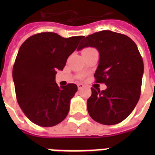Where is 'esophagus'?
<instances>
[{"instance_id": "esophagus-1", "label": "esophagus", "mask_w": 155, "mask_h": 155, "mask_svg": "<svg viewBox=\"0 0 155 155\" xmlns=\"http://www.w3.org/2000/svg\"><path fill=\"white\" fill-rule=\"evenodd\" d=\"M77 86H78V89H82V88L84 87V85L83 84H78Z\"/></svg>"}]
</instances>
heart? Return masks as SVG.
Instances as JSON below:
<instances>
[{
	"label": "heart",
	"mask_w": 155,
	"mask_h": 155,
	"mask_svg": "<svg viewBox=\"0 0 155 155\" xmlns=\"http://www.w3.org/2000/svg\"><path fill=\"white\" fill-rule=\"evenodd\" d=\"M97 51L94 48H92V47H87V48H84V49L83 50V53H86V52H89V51Z\"/></svg>",
	"instance_id": "obj_1"
}]
</instances>
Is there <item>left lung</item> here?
Returning <instances> with one entry per match:
<instances>
[{
  "mask_svg": "<svg viewBox=\"0 0 155 155\" xmlns=\"http://www.w3.org/2000/svg\"><path fill=\"white\" fill-rule=\"evenodd\" d=\"M87 47L97 48L100 53L96 82L107 86L103 91L91 88L87 112L97 122L118 124L132 113L140 98L144 71L142 56L130 38L110 30L88 35L77 50Z\"/></svg>",
  "mask_w": 155,
  "mask_h": 155,
  "instance_id": "1",
  "label": "left lung"
}]
</instances>
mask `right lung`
<instances>
[{
  "label": "right lung",
  "mask_w": 155,
  "mask_h": 155,
  "mask_svg": "<svg viewBox=\"0 0 155 155\" xmlns=\"http://www.w3.org/2000/svg\"><path fill=\"white\" fill-rule=\"evenodd\" d=\"M83 38H65L56 33L44 32L33 35L21 46L13 79L18 104L33 123L51 127L68 116L77 86L68 84L58 87L54 78Z\"/></svg>",
  "instance_id": "obj_1"
}]
</instances>
